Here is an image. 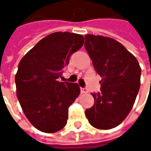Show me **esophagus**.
I'll use <instances>...</instances> for the list:
<instances>
[{
  "label": "esophagus",
  "instance_id": "34e87169",
  "mask_svg": "<svg viewBox=\"0 0 151 151\" xmlns=\"http://www.w3.org/2000/svg\"><path fill=\"white\" fill-rule=\"evenodd\" d=\"M80 92H81V93H87V89L84 88V87H80Z\"/></svg>",
  "mask_w": 151,
  "mask_h": 151
}]
</instances>
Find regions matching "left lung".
<instances>
[{"mask_svg": "<svg viewBox=\"0 0 151 151\" xmlns=\"http://www.w3.org/2000/svg\"><path fill=\"white\" fill-rule=\"evenodd\" d=\"M85 48L96 73L102 78L101 93H93L94 104L86 110L89 123L99 129L121 124L135 103L141 78L136 57L118 41L86 35Z\"/></svg>", "mask_w": 151, "mask_h": 151, "instance_id": "1", "label": "left lung"}]
</instances>
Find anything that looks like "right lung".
<instances>
[{"label":"right lung","mask_w":151,"mask_h":151,"mask_svg":"<svg viewBox=\"0 0 151 151\" xmlns=\"http://www.w3.org/2000/svg\"><path fill=\"white\" fill-rule=\"evenodd\" d=\"M84 37L55 32L40 40L22 58L15 75L16 94L22 111L38 130L55 133L67 122L68 108L80 93L77 83L59 82L70 57Z\"/></svg>","instance_id":"add662e5"}]
</instances>
